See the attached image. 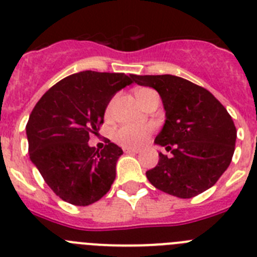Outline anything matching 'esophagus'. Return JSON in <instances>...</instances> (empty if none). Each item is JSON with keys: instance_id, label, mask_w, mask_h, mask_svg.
<instances>
[{"instance_id": "1", "label": "esophagus", "mask_w": 257, "mask_h": 257, "mask_svg": "<svg viewBox=\"0 0 257 257\" xmlns=\"http://www.w3.org/2000/svg\"><path fill=\"white\" fill-rule=\"evenodd\" d=\"M124 153H126V154H138V153H141V150H140V149H133V147H125V149H124Z\"/></svg>"}]
</instances>
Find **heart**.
Here are the masks:
<instances>
[{
  "mask_svg": "<svg viewBox=\"0 0 257 257\" xmlns=\"http://www.w3.org/2000/svg\"><path fill=\"white\" fill-rule=\"evenodd\" d=\"M146 90H150V89H141V90L137 91V94ZM112 107L113 101H111L107 106V115L112 112ZM151 132H153V128L150 125H122L115 131L113 140L122 146H138V145H142L147 141Z\"/></svg>",
  "mask_w": 257,
  "mask_h": 257,
  "instance_id": "1",
  "label": "heart"
}]
</instances>
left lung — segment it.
<instances>
[{
	"label": "left lung",
	"instance_id": "8db88e82",
	"mask_svg": "<svg viewBox=\"0 0 257 257\" xmlns=\"http://www.w3.org/2000/svg\"><path fill=\"white\" fill-rule=\"evenodd\" d=\"M138 85L159 93L166 122L155 144V168L146 172L151 185L177 198H193L212 187L227 169L235 149L231 116L207 89L173 75H131Z\"/></svg>",
	"mask_w": 257,
	"mask_h": 257
}]
</instances>
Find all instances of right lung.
Listing matches in <instances>:
<instances>
[{"instance_id":"add662e5","label":"right lung","mask_w":257,"mask_h":257,"mask_svg":"<svg viewBox=\"0 0 257 257\" xmlns=\"http://www.w3.org/2000/svg\"><path fill=\"white\" fill-rule=\"evenodd\" d=\"M133 82L125 73L82 71L67 76L42 95L26 131L31 162L64 202L89 206L111 189L122 154L107 141L103 150L88 145L103 124L111 98Z\"/></svg>"}]
</instances>
